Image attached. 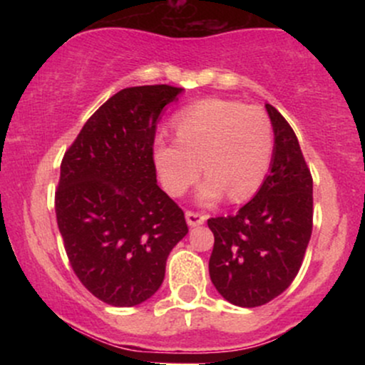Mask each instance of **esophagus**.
I'll return each mask as SVG.
<instances>
[{
	"label": "esophagus",
	"instance_id": "esophagus-1",
	"mask_svg": "<svg viewBox=\"0 0 365 365\" xmlns=\"http://www.w3.org/2000/svg\"><path fill=\"white\" fill-rule=\"evenodd\" d=\"M185 217H187L188 226H199L206 221V215H202V212H195V211H187Z\"/></svg>",
	"mask_w": 365,
	"mask_h": 365
}]
</instances>
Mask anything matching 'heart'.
<instances>
[{"label":"heart","instance_id":"heart-1","mask_svg":"<svg viewBox=\"0 0 365 365\" xmlns=\"http://www.w3.org/2000/svg\"><path fill=\"white\" fill-rule=\"evenodd\" d=\"M177 139L154 140V165L163 187L183 195L200 170L207 173L199 199L212 204L225 194L233 202L262 185L273 156V128L257 106L230 99H202L175 116Z\"/></svg>","mask_w":365,"mask_h":365}]
</instances>
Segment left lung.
I'll list each match as a JSON object with an SVG mask.
<instances>
[{
    "instance_id": "obj_1",
    "label": "left lung",
    "mask_w": 365,
    "mask_h": 365,
    "mask_svg": "<svg viewBox=\"0 0 365 365\" xmlns=\"http://www.w3.org/2000/svg\"><path fill=\"white\" fill-rule=\"evenodd\" d=\"M274 130L271 171L252 200L230 216L209 217L215 247L209 276L238 307H259L290 287L312 233V175L295 132L266 104Z\"/></svg>"
}]
</instances>
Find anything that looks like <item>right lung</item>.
Returning a JSON list of instances; mask_svg holds the SVG:
<instances>
[{"label":"right lung","mask_w":365,"mask_h":365,"mask_svg":"<svg viewBox=\"0 0 365 365\" xmlns=\"http://www.w3.org/2000/svg\"><path fill=\"white\" fill-rule=\"evenodd\" d=\"M180 87H127L86 121L61 161L58 228L73 273L103 302L132 307L165 279L166 259L188 233L185 215L158 187L154 137Z\"/></svg>","instance_id":"add662e5"}]
</instances>
